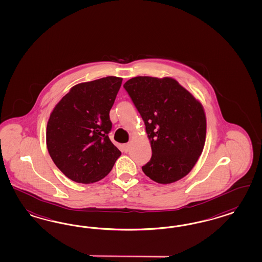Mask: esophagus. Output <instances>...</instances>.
Masks as SVG:
<instances>
[{
  "instance_id": "34e87169",
  "label": "esophagus",
  "mask_w": 262,
  "mask_h": 262,
  "mask_svg": "<svg viewBox=\"0 0 262 262\" xmlns=\"http://www.w3.org/2000/svg\"><path fill=\"white\" fill-rule=\"evenodd\" d=\"M130 146H131V144H130V143H128V144L123 145V148H124V151H125V152H128V151H129V149H130Z\"/></svg>"
}]
</instances>
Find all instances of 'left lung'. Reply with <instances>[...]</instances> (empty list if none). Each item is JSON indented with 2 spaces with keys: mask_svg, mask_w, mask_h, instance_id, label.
Wrapping results in <instances>:
<instances>
[{
  "mask_svg": "<svg viewBox=\"0 0 262 262\" xmlns=\"http://www.w3.org/2000/svg\"><path fill=\"white\" fill-rule=\"evenodd\" d=\"M123 86L151 145L152 155L143 172L158 184L183 179L203 151L207 123L202 104L172 78L136 77Z\"/></svg>",
  "mask_w": 262,
  "mask_h": 262,
  "instance_id": "obj_1",
  "label": "left lung"
}]
</instances>
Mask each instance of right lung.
Segmentation results:
<instances>
[{
	"label": "right lung",
	"instance_id": "right-lung-1",
	"mask_svg": "<svg viewBox=\"0 0 262 262\" xmlns=\"http://www.w3.org/2000/svg\"><path fill=\"white\" fill-rule=\"evenodd\" d=\"M122 78L107 77L71 88L50 114L47 146L59 170L79 184L105 178L121 152L108 133L110 111Z\"/></svg>",
	"mask_w": 262,
	"mask_h": 262
}]
</instances>
